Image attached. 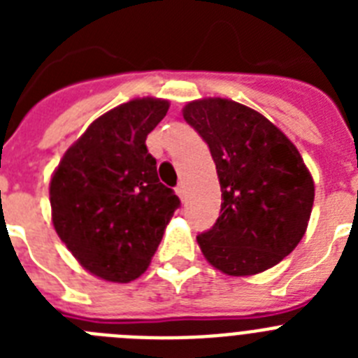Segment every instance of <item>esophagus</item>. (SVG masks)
<instances>
[{
  "instance_id": "1",
  "label": "esophagus",
  "mask_w": 358,
  "mask_h": 358,
  "mask_svg": "<svg viewBox=\"0 0 358 358\" xmlns=\"http://www.w3.org/2000/svg\"><path fill=\"white\" fill-rule=\"evenodd\" d=\"M176 194L179 195V199H181V201H185L186 189H185V185H182V182H179V185L176 186Z\"/></svg>"
}]
</instances>
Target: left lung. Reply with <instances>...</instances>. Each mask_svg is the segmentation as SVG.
<instances>
[{"mask_svg": "<svg viewBox=\"0 0 358 358\" xmlns=\"http://www.w3.org/2000/svg\"><path fill=\"white\" fill-rule=\"evenodd\" d=\"M210 147L222 192L213 227L197 236L202 255L227 276H251L280 264L305 235L314 179L301 154L274 123L227 98L182 109Z\"/></svg>", "mask_w": 358, "mask_h": 358, "instance_id": "1", "label": "left lung"}]
</instances>
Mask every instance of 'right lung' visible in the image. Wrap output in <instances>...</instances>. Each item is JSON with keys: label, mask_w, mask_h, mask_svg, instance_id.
<instances>
[{"label": "right lung", "mask_w": 358, "mask_h": 358, "mask_svg": "<svg viewBox=\"0 0 358 358\" xmlns=\"http://www.w3.org/2000/svg\"><path fill=\"white\" fill-rule=\"evenodd\" d=\"M170 103L136 98L94 120L50 182L57 235L94 276L129 283L147 271L181 201L157 177L148 132Z\"/></svg>", "instance_id": "right-lung-1"}]
</instances>
